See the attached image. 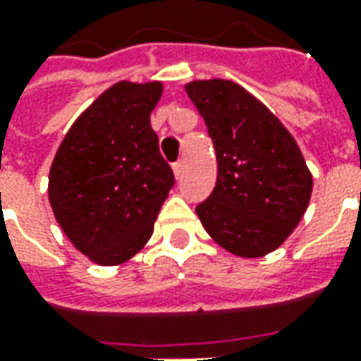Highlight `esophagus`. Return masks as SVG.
Segmentation results:
<instances>
[{
    "mask_svg": "<svg viewBox=\"0 0 361 361\" xmlns=\"http://www.w3.org/2000/svg\"><path fill=\"white\" fill-rule=\"evenodd\" d=\"M173 173H176V178L180 180L181 176H183V160H178V162H173Z\"/></svg>",
    "mask_w": 361,
    "mask_h": 361,
    "instance_id": "obj_1",
    "label": "esophagus"
}]
</instances>
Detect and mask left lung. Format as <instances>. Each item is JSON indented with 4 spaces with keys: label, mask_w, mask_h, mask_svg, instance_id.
<instances>
[{
    "label": "left lung",
    "mask_w": 361,
    "mask_h": 361,
    "mask_svg": "<svg viewBox=\"0 0 361 361\" xmlns=\"http://www.w3.org/2000/svg\"><path fill=\"white\" fill-rule=\"evenodd\" d=\"M216 154V185L195 212L214 242L261 257L292 234L311 197V173L286 127L240 85L189 82Z\"/></svg>",
    "instance_id": "8db88e82"
}]
</instances>
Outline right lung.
Wrapping results in <instances>:
<instances>
[{"instance_id":"obj_1","label":"right lung","mask_w":361,"mask_h":361,"mask_svg":"<svg viewBox=\"0 0 361 361\" xmlns=\"http://www.w3.org/2000/svg\"><path fill=\"white\" fill-rule=\"evenodd\" d=\"M160 94V82L114 85L79 116L51 162L56 220L98 265H119L149 242L176 183L150 127Z\"/></svg>"}]
</instances>
